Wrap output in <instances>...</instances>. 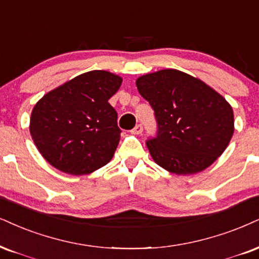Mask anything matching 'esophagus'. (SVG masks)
Masks as SVG:
<instances>
[{
  "instance_id": "obj_1",
  "label": "esophagus",
  "mask_w": 259,
  "mask_h": 259,
  "mask_svg": "<svg viewBox=\"0 0 259 259\" xmlns=\"http://www.w3.org/2000/svg\"><path fill=\"white\" fill-rule=\"evenodd\" d=\"M143 132V126L142 124H137L135 128L132 130V133L133 135H140V133Z\"/></svg>"
}]
</instances>
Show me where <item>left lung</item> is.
<instances>
[{
	"mask_svg": "<svg viewBox=\"0 0 259 259\" xmlns=\"http://www.w3.org/2000/svg\"><path fill=\"white\" fill-rule=\"evenodd\" d=\"M136 85L155 111L157 136L146 146L159 167L196 174L223 154L234 133V114L219 92L178 69L142 75Z\"/></svg>",
	"mask_w": 259,
	"mask_h": 259,
	"instance_id": "1",
	"label": "left lung"
}]
</instances>
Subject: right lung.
Wrapping results in <instances>:
<instances>
[{
	"mask_svg": "<svg viewBox=\"0 0 259 259\" xmlns=\"http://www.w3.org/2000/svg\"><path fill=\"white\" fill-rule=\"evenodd\" d=\"M121 82L110 72H86L37 102L30 132L47 162L71 175L90 174L110 162L121 130L108 100Z\"/></svg>",
	"mask_w": 259,
	"mask_h": 259,
	"instance_id": "add662e5",
	"label": "right lung"
}]
</instances>
